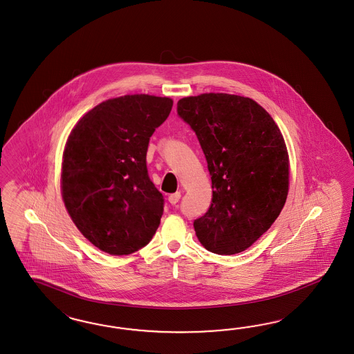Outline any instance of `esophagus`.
<instances>
[{
    "label": "esophagus",
    "instance_id": "34e87169",
    "mask_svg": "<svg viewBox=\"0 0 354 354\" xmlns=\"http://www.w3.org/2000/svg\"><path fill=\"white\" fill-rule=\"evenodd\" d=\"M180 192L172 193L169 196V203L171 205H176L179 203V200H180Z\"/></svg>",
    "mask_w": 354,
    "mask_h": 354
}]
</instances>
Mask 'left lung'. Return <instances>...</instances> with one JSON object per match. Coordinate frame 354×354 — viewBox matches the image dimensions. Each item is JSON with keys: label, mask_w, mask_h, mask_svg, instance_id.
Instances as JSON below:
<instances>
[{"label": "left lung", "mask_w": 354, "mask_h": 354, "mask_svg": "<svg viewBox=\"0 0 354 354\" xmlns=\"http://www.w3.org/2000/svg\"><path fill=\"white\" fill-rule=\"evenodd\" d=\"M178 114L196 132L212 176V205L193 222L196 236L216 254L244 252L288 196L290 157L278 124L254 100L228 93L180 98Z\"/></svg>", "instance_id": "left-lung-1"}]
</instances>
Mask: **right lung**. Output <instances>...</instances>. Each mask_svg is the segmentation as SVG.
Returning <instances> with one entry per match:
<instances>
[{"label": "right lung", "instance_id": "add662e5", "mask_svg": "<svg viewBox=\"0 0 354 354\" xmlns=\"http://www.w3.org/2000/svg\"><path fill=\"white\" fill-rule=\"evenodd\" d=\"M172 98L126 95L91 109L71 129L62 157L64 207L82 235L111 256L131 254L156 234L163 197L150 182V136Z\"/></svg>", "mask_w": 354, "mask_h": 354}]
</instances>
